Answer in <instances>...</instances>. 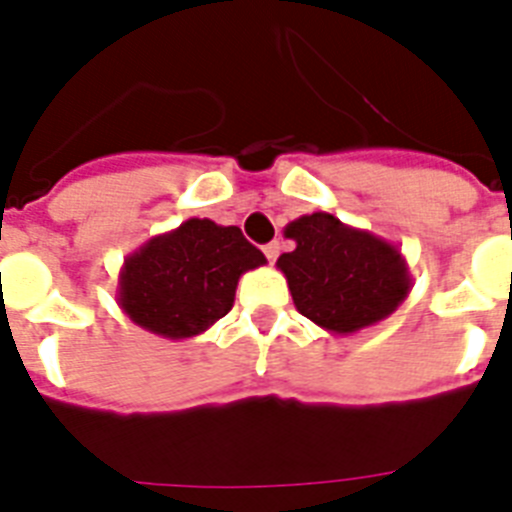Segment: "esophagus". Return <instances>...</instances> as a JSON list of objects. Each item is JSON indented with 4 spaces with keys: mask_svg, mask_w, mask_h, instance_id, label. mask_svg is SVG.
<instances>
[{
    "mask_svg": "<svg viewBox=\"0 0 512 512\" xmlns=\"http://www.w3.org/2000/svg\"><path fill=\"white\" fill-rule=\"evenodd\" d=\"M279 249H281L279 241H268V244H265L263 252H265V257H268V263H276V257H279Z\"/></svg>",
    "mask_w": 512,
    "mask_h": 512,
    "instance_id": "obj_1",
    "label": "esophagus"
}]
</instances>
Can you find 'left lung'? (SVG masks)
Returning a JSON list of instances; mask_svg holds the SVG:
<instances>
[{"instance_id": "obj_1", "label": "left lung", "mask_w": 512, "mask_h": 512, "mask_svg": "<svg viewBox=\"0 0 512 512\" xmlns=\"http://www.w3.org/2000/svg\"><path fill=\"white\" fill-rule=\"evenodd\" d=\"M297 247L279 257L297 311L319 327L348 335L372 327L409 292L406 265L396 247L372 233L313 212L284 231Z\"/></svg>"}]
</instances>
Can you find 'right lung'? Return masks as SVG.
<instances>
[{"mask_svg":"<svg viewBox=\"0 0 512 512\" xmlns=\"http://www.w3.org/2000/svg\"><path fill=\"white\" fill-rule=\"evenodd\" d=\"M263 263L236 225L193 217L127 257L119 303L154 335L193 337L231 311L239 276Z\"/></svg>","mask_w":512,"mask_h":512,"instance_id":"add662e5","label":"right lung"}]
</instances>
